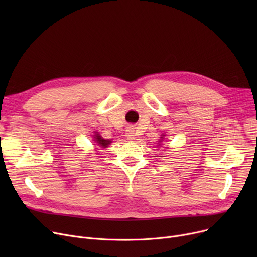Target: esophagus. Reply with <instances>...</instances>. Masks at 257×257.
Wrapping results in <instances>:
<instances>
[{"instance_id": "34e87169", "label": "esophagus", "mask_w": 257, "mask_h": 257, "mask_svg": "<svg viewBox=\"0 0 257 257\" xmlns=\"http://www.w3.org/2000/svg\"><path fill=\"white\" fill-rule=\"evenodd\" d=\"M126 137L128 140L133 141L134 138H136V132H134V128L133 127H128L126 130Z\"/></svg>"}]
</instances>
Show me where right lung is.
Masks as SVG:
<instances>
[{"label": "right lung", "mask_w": 257, "mask_h": 257, "mask_svg": "<svg viewBox=\"0 0 257 257\" xmlns=\"http://www.w3.org/2000/svg\"><path fill=\"white\" fill-rule=\"evenodd\" d=\"M94 141H96L98 143V145L102 148H106L108 145H109L111 143L110 140H105V139H102L101 136H99V134H96V138H94Z\"/></svg>", "instance_id": "right-lung-1"}]
</instances>
